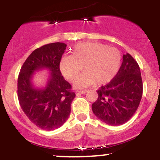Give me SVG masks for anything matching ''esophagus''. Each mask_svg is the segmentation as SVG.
Masks as SVG:
<instances>
[{"mask_svg":"<svg viewBox=\"0 0 160 160\" xmlns=\"http://www.w3.org/2000/svg\"><path fill=\"white\" fill-rule=\"evenodd\" d=\"M87 92H88V90H78V91H77V93H86Z\"/></svg>","mask_w":160,"mask_h":160,"instance_id":"1","label":"esophagus"}]
</instances>
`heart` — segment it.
<instances>
[{
    "mask_svg": "<svg viewBox=\"0 0 160 160\" xmlns=\"http://www.w3.org/2000/svg\"><path fill=\"white\" fill-rule=\"evenodd\" d=\"M122 55L118 49L100 42H81L73 47L72 56H63L59 61V68L70 81L83 70L85 71L76 80L74 86L86 88L97 82L104 84L110 82L118 72Z\"/></svg>",
    "mask_w": 160,
    "mask_h": 160,
    "instance_id": "heart-1",
    "label": "heart"
}]
</instances>
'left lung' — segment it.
Wrapping results in <instances>:
<instances>
[{"mask_svg": "<svg viewBox=\"0 0 160 160\" xmlns=\"http://www.w3.org/2000/svg\"><path fill=\"white\" fill-rule=\"evenodd\" d=\"M143 84L138 64L128 53L115 77L97 90L98 98L92 104L97 118L113 126L125 124L138 109L142 96Z\"/></svg>", "mask_w": 160, "mask_h": 160, "instance_id": "1", "label": "left lung"}]
</instances>
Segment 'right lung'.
Returning <instances> with one entry per match:
<instances>
[{"label": "right lung", "mask_w": 160, "mask_h": 160, "mask_svg": "<svg viewBox=\"0 0 160 160\" xmlns=\"http://www.w3.org/2000/svg\"><path fill=\"white\" fill-rule=\"evenodd\" d=\"M67 45L54 42L34 50L22 65L18 78V98L28 119L43 130L62 126L70 114L76 94L62 76L59 61ZM46 68L50 72L47 85L36 88L31 82L34 72Z\"/></svg>", "instance_id": "1"}]
</instances>
